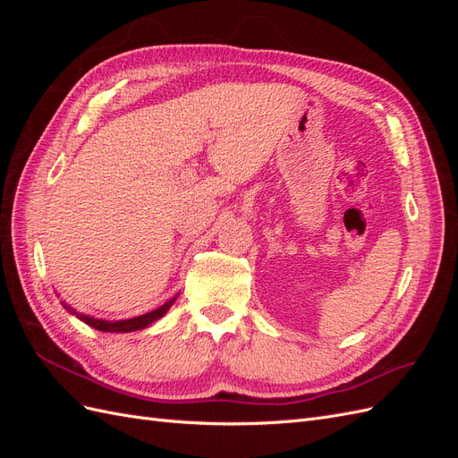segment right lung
<instances>
[{
  "instance_id": "obj_1",
  "label": "right lung",
  "mask_w": 458,
  "mask_h": 458,
  "mask_svg": "<svg viewBox=\"0 0 458 458\" xmlns=\"http://www.w3.org/2000/svg\"><path fill=\"white\" fill-rule=\"evenodd\" d=\"M177 300V294L174 298H170L168 301L164 303V306L152 310L148 313H143L140 317H131V318H120V321H106V318H97V317H91V315H84V313H78L74 308L68 306L66 301H61L64 310L71 313V315H76L80 321H84L86 325L93 327L95 330H101V332H135V330H141V328H147L148 325H152L155 321H158L160 317H164L165 313H168V310L174 306V301Z\"/></svg>"
}]
</instances>
